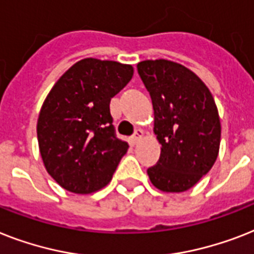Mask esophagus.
<instances>
[{
    "label": "esophagus",
    "mask_w": 254,
    "mask_h": 254,
    "mask_svg": "<svg viewBox=\"0 0 254 254\" xmlns=\"http://www.w3.org/2000/svg\"><path fill=\"white\" fill-rule=\"evenodd\" d=\"M142 135H143V131L141 129H137V130L134 131V134L131 135V142H133V145H137L138 142L141 141Z\"/></svg>",
    "instance_id": "34e87169"
}]
</instances>
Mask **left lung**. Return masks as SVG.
<instances>
[{
	"mask_svg": "<svg viewBox=\"0 0 254 254\" xmlns=\"http://www.w3.org/2000/svg\"><path fill=\"white\" fill-rule=\"evenodd\" d=\"M154 108V133L160 158L147 170L152 185L163 191H185L205 176L216 160L220 120L206 84L193 71L168 60L137 65Z\"/></svg>",
	"mask_w": 254,
	"mask_h": 254,
	"instance_id": "1",
	"label": "left lung"
}]
</instances>
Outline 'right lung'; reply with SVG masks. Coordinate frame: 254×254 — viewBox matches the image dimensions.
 Returning a JSON list of instances; mask_svg holds the SVG:
<instances>
[{"label": "right lung", "mask_w": 254, "mask_h": 254, "mask_svg": "<svg viewBox=\"0 0 254 254\" xmlns=\"http://www.w3.org/2000/svg\"><path fill=\"white\" fill-rule=\"evenodd\" d=\"M131 77L130 65L84 59L48 94L38 120L39 148L64 189L88 194L111 181L129 145L117 138L109 103Z\"/></svg>", "instance_id": "right-lung-1"}]
</instances>
